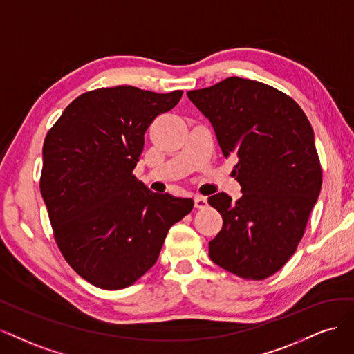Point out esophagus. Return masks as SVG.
Returning <instances> with one entry per match:
<instances>
[{
	"label": "esophagus",
	"instance_id": "obj_1",
	"mask_svg": "<svg viewBox=\"0 0 354 354\" xmlns=\"http://www.w3.org/2000/svg\"><path fill=\"white\" fill-rule=\"evenodd\" d=\"M194 206L196 209H206L207 207V198L203 197V196H196L194 197Z\"/></svg>",
	"mask_w": 354,
	"mask_h": 354
}]
</instances>
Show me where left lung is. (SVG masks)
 <instances>
[{"label":"left lung","mask_w":354,"mask_h":354,"mask_svg":"<svg viewBox=\"0 0 354 354\" xmlns=\"http://www.w3.org/2000/svg\"><path fill=\"white\" fill-rule=\"evenodd\" d=\"M214 129L243 197H209L222 214L209 256L234 275L260 281L294 254L322 187V169L309 119L287 94L252 79L226 77L188 91Z\"/></svg>","instance_id":"1"}]
</instances>
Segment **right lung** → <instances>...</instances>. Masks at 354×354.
<instances>
[{
  "label": "right lung",
  "instance_id": "1",
  "mask_svg": "<svg viewBox=\"0 0 354 354\" xmlns=\"http://www.w3.org/2000/svg\"><path fill=\"white\" fill-rule=\"evenodd\" d=\"M182 91L129 85L75 98L45 136L39 188L54 239L72 269L102 290H122L150 270L191 198L148 189L132 174L153 120Z\"/></svg>",
  "mask_w": 354,
  "mask_h": 354
}]
</instances>
